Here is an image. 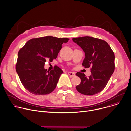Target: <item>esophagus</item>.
<instances>
[{"label": "esophagus", "mask_w": 131, "mask_h": 131, "mask_svg": "<svg viewBox=\"0 0 131 131\" xmlns=\"http://www.w3.org/2000/svg\"><path fill=\"white\" fill-rule=\"evenodd\" d=\"M68 75H69L70 77H73V76H75V73H74L73 72H70V71H69V72H68Z\"/></svg>", "instance_id": "obj_1"}]
</instances>
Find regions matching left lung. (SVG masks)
I'll use <instances>...</instances> for the list:
<instances>
[{
    "label": "left lung",
    "mask_w": 131,
    "mask_h": 131,
    "mask_svg": "<svg viewBox=\"0 0 131 131\" xmlns=\"http://www.w3.org/2000/svg\"><path fill=\"white\" fill-rule=\"evenodd\" d=\"M85 53L82 63L85 68L91 67V74L87 78L84 73H76L81 79L77 90L86 95H95L107 84L115 70V54L108 43L103 40L85 36L72 39Z\"/></svg>",
    "instance_id": "8db88e82"
}]
</instances>
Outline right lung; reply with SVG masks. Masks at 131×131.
Here are the masks:
<instances>
[{"label": "right lung", "mask_w": 131, "mask_h": 131, "mask_svg": "<svg viewBox=\"0 0 131 131\" xmlns=\"http://www.w3.org/2000/svg\"><path fill=\"white\" fill-rule=\"evenodd\" d=\"M68 38L46 36L28 40L18 53L16 71L24 87L37 95L48 94L57 85L62 70L57 66L51 71L44 68L47 61L57 59L62 44Z\"/></svg>", "instance_id": "add662e5"}]
</instances>
